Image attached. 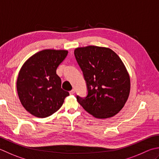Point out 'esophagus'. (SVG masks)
<instances>
[{"mask_svg":"<svg viewBox=\"0 0 159 159\" xmlns=\"http://www.w3.org/2000/svg\"><path fill=\"white\" fill-rule=\"evenodd\" d=\"M74 93H75V90H74V89H71V91L70 92V94L71 95H73V94H74Z\"/></svg>","mask_w":159,"mask_h":159,"instance_id":"obj_1","label":"esophagus"}]
</instances>
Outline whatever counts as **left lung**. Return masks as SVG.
Here are the masks:
<instances>
[{"mask_svg":"<svg viewBox=\"0 0 159 159\" xmlns=\"http://www.w3.org/2000/svg\"><path fill=\"white\" fill-rule=\"evenodd\" d=\"M74 56L88 90L85 98L76 96L77 101L98 119L119 112L128 98L130 79L119 56L109 48L92 45L76 48Z\"/></svg>","mask_w":159,"mask_h":159,"instance_id":"obj_1","label":"left lung"}]
</instances>
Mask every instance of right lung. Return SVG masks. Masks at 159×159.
Here are the masks:
<instances>
[{
  "instance_id": "1",
  "label": "right lung",
  "mask_w": 159,
  "mask_h": 159,
  "mask_svg": "<svg viewBox=\"0 0 159 159\" xmlns=\"http://www.w3.org/2000/svg\"><path fill=\"white\" fill-rule=\"evenodd\" d=\"M68 52L45 49L24 63L18 74L17 92L23 106L39 118L51 116L61 108L69 92L61 88L57 69Z\"/></svg>"
}]
</instances>
